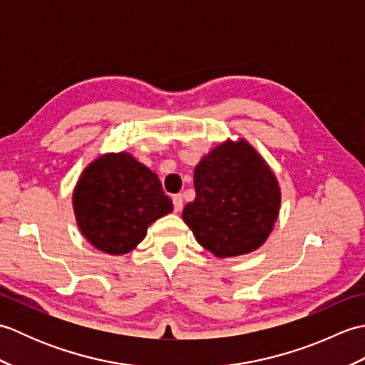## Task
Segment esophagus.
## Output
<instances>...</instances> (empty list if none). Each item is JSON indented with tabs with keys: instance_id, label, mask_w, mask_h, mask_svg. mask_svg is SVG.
<instances>
[{
	"instance_id": "34e87169",
	"label": "esophagus",
	"mask_w": 365,
	"mask_h": 365,
	"mask_svg": "<svg viewBox=\"0 0 365 365\" xmlns=\"http://www.w3.org/2000/svg\"><path fill=\"white\" fill-rule=\"evenodd\" d=\"M173 204H174V210L175 212H180L182 207H183V197H182V195H174L173 196Z\"/></svg>"
}]
</instances>
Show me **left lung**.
I'll return each mask as SVG.
<instances>
[{"instance_id":"obj_1","label":"left lung","mask_w":365,"mask_h":365,"mask_svg":"<svg viewBox=\"0 0 365 365\" xmlns=\"http://www.w3.org/2000/svg\"><path fill=\"white\" fill-rule=\"evenodd\" d=\"M196 199L183 221L197 243L216 257H234L260 247L273 230L281 190L273 170L245 139L227 141L195 169Z\"/></svg>"}]
</instances>
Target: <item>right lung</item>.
<instances>
[{
    "label": "right lung",
    "instance_id": "1",
    "mask_svg": "<svg viewBox=\"0 0 365 365\" xmlns=\"http://www.w3.org/2000/svg\"><path fill=\"white\" fill-rule=\"evenodd\" d=\"M81 234L106 254L122 255L141 243L147 227L173 212L158 177L130 153H106L83 170L73 191Z\"/></svg>",
    "mask_w": 365,
    "mask_h": 365
}]
</instances>
